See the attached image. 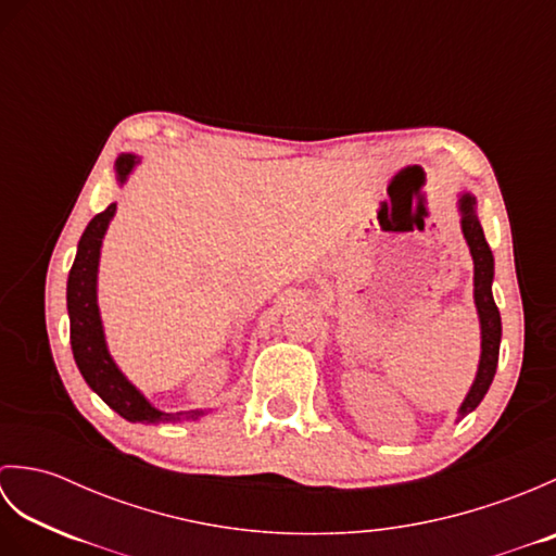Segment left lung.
Segmentation results:
<instances>
[{"mask_svg":"<svg viewBox=\"0 0 556 556\" xmlns=\"http://www.w3.org/2000/svg\"><path fill=\"white\" fill-rule=\"evenodd\" d=\"M476 200L470 195L460 198V212H464V219H460V227H464V236L470 248V255H473L476 265V305L480 315V329H482V353H480V368L476 375V382L470 387V392L460 406L458 416L466 418L470 410H473L482 396L488 394V389L494 380V372H497V361H500V341H502V317L497 305L492 299V277H494V257L490 245L485 241V233H482L480 222L476 217Z\"/></svg>","mask_w":556,"mask_h":556,"instance_id":"8db88e82","label":"left lung"}]
</instances>
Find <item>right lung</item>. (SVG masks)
<instances>
[{"instance_id":"1","label":"right lung","mask_w":556,"mask_h":556,"mask_svg":"<svg viewBox=\"0 0 556 556\" xmlns=\"http://www.w3.org/2000/svg\"><path fill=\"white\" fill-rule=\"evenodd\" d=\"M136 157L122 155L116 160V176L126 181L128 172L134 169ZM116 205L112 203L108 210L90 219L78 241V253L74 267L68 271L66 285V305L71 320V349L83 380L90 384L92 392L119 413L122 418L131 422H160L172 420V413H160L152 408L146 396L126 380L110 358L108 344H104L100 311H98V263H100V245L102 236L108 231V224L114 217ZM200 416V413H191Z\"/></svg>"}]
</instances>
